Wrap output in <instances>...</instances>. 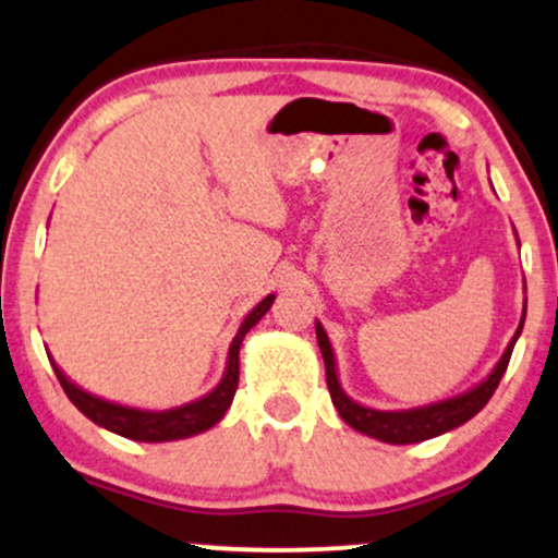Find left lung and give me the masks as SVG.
<instances>
[{
	"instance_id": "8db88e82",
	"label": "left lung",
	"mask_w": 558,
	"mask_h": 558,
	"mask_svg": "<svg viewBox=\"0 0 558 558\" xmlns=\"http://www.w3.org/2000/svg\"><path fill=\"white\" fill-rule=\"evenodd\" d=\"M525 313H527V300H525V307H522V320L520 326H517L512 342L507 344L501 360L494 365V371H490L481 384H475L473 389H468L464 395L441 399V402L423 404V408H410V410L365 408V404L355 402V399L347 395L342 384H339L337 357H333L329 333H326L324 326H320V320H316V339L320 347V355H324L326 384H329L333 408H337L339 417H342L350 428H355L357 434H365L384 444H417V441H428V438H436L441 434H449V430L460 428L462 423H468L470 417H475L477 412L486 408L488 399L494 397L496 386H499L504 371H507L509 365V357H512L517 339H520L522 326H525Z\"/></svg>"
}]
</instances>
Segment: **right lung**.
<instances>
[{"label":"right lung","mask_w":558,"mask_h":558,"mask_svg":"<svg viewBox=\"0 0 558 558\" xmlns=\"http://www.w3.org/2000/svg\"><path fill=\"white\" fill-rule=\"evenodd\" d=\"M274 298H277V294H268V298L260 300V303L255 305L245 318H242L240 329L234 333L232 344H229L227 368H225V376H221V381L216 384L208 395H203L201 399H193V402L187 404H180V408L141 410V408H128V404L109 402V399L90 395V391H85L77 384H72L49 355L51 368H54L59 384H62L64 395L70 397V402L75 404L88 421H94L96 425H101V428L111 430V434L130 438V441H146V444L180 441V438L198 436L203 430L214 428V425L227 415L240 381V344L242 339H245V333L266 316L268 307L274 305Z\"/></svg>","instance_id":"add662e5"}]
</instances>
